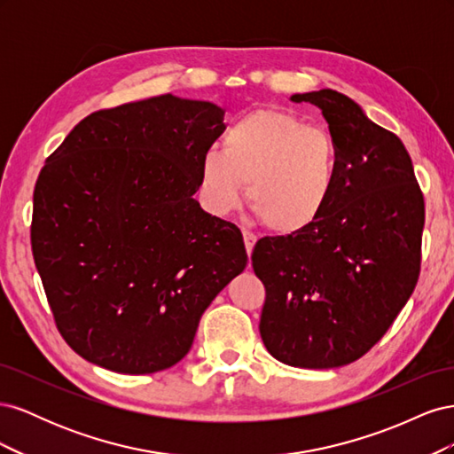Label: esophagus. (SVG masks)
<instances>
[{
  "instance_id": "34e87169",
  "label": "esophagus",
  "mask_w": 454,
  "mask_h": 454,
  "mask_svg": "<svg viewBox=\"0 0 454 454\" xmlns=\"http://www.w3.org/2000/svg\"><path fill=\"white\" fill-rule=\"evenodd\" d=\"M242 237H244L246 252H248V254L252 255V250H254V246H255V242H257V237L254 235V232H250V231H242Z\"/></svg>"
}]
</instances>
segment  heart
Returning <instances> with one entry per match:
<instances>
[{
  "instance_id": "b5f03b06",
  "label": "heart",
  "mask_w": 454,
  "mask_h": 454,
  "mask_svg": "<svg viewBox=\"0 0 454 454\" xmlns=\"http://www.w3.org/2000/svg\"><path fill=\"white\" fill-rule=\"evenodd\" d=\"M337 145L325 129L280 109L261 107L227 129L223 145L200 162V185L215 214L248 202L263 223L292 235L310 227L329 206L337 185Z\"/></svg>"
}]
</instances>
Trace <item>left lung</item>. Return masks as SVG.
<instances>
[{"label": "left lung", "mask_w": 454, "mask_h": 454, "mask_svg": "<svg viewBox=\"0 0 454 454\" xmlns=\"http://www.w3.org/2000/svg\"><path fill=\"white\" fill-rule=\"evenodd\" d=\"M292 102L322 109L337 185L310 227L257 240L252 267L267 294L259 333L282 364L332 369L373 348L413 294L424 197L402 140L348 96L322 89Z\"/></svg>", "instance_id": "obj_1"}]
</instances>
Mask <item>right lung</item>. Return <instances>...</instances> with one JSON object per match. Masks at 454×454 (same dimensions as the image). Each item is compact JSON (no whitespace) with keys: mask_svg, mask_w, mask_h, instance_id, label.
Instances as JSON below:
<instances>
[{"mask_svg":"<svg viewBox=\"0 0 454 454\" xmlns=\"http://www.w3.org/2000/svg\"><path fill=\"white\" fill-rule=\"evenodd\" d=\"M223 114L172 94L100 109L41 168L34 261L60 335L87 362L172 367L248 263L240 229L193 199Z\"/></svg>","mask_w":454,"mask_h":454,"instance_id":"obj_1","label":"right lung"}]
</instances>
